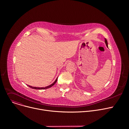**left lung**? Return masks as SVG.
<instances>
[{
  "label": "left lung",
  "mask_w": 129,
  "mask_h": 129,
  "mask_svg": "<svg viewBox=\"0 0 129 129\" xmlns=\"http://www.w3.org/2000/svg\"><path fill=\"white\" fill-rule=\"evenodd\" d=\"M105 43H106V46L108 47V42H107V40L105 39Z\"/></svg>",
  "instance_id": "obj_1"
}]
</instances>
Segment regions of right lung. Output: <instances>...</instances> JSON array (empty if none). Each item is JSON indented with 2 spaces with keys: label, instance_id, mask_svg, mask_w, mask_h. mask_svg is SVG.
I'll return each instance as SVG.
<instances>
[{
  "label": "right lung",
  "instance_id": "add662e5",
  "mask_svg": "<svg viewBox=\"0 0 129 129\" xmlns=\"http://www.w3.org/2000/svg\"><path fill=\"white\" fill-rule=\"evenodd\" d=\"M57 80V78H56V79L55 80V82H54L53 84H52L51 85L48 86H46L45 87H32V86H29V85H28L29 87H30V88H33V89H47L49 88H50L52 86H53V85H54V84H55Z\"/></svg>",
  "mask_w": 129,
  "mask_h": 129
}]
</instances>
